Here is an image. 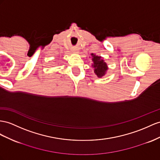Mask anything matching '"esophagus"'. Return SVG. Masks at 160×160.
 Listing matches in <instances>:
<instances>
[{
	"mask_svg": "<svg viewBox=\"0 0 160 160\" xmlns=\"http://www.w3.org/2000/svg\"><path fill=\"white\" fill-rule=\"evenodd\" d=\"M72 52H77V51H76V50H74V49H73V50L72 51Z\"/></svg>",
	"mask_w": 160,
	"mask_h": 160,
	"instance_id": "esophagus-1",
	"label": "esophagus"
}]
</instances>
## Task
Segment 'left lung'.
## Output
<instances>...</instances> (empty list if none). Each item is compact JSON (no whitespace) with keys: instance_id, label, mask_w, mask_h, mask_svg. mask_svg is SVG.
I'll use <instances>...</instances> for the list:
<instances>
[{"instance_id":"left-lung-1","label":"left lung","mask_w":160,"mask_h":160,"mask_svg":"<svg viewBox=\"0 0 160 160\" xmlns=\"http://www.w3.org/2000/svg\"><path fill=\"white\" fill-rule=\"evenodd\" d=\"M92 67L94 68V72L97 76L98 78H101L106 73V72L108 69L107 63H106L104 60L101 57L95 55L92 53Z\"/></svg>"}]
</instances>
